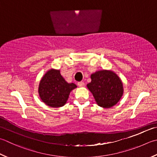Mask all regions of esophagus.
Here are the masks:
<instances>
[{
    "instance_id": "34e87169",
    "label": "esophagus",
    "mask_w": 157,
    "mask_h": 157,
    "mask_svg": "<svg viewBox=\"0 0 157 157\" xmlns=\"http://www.w3.org/2000/svg\"><path fill=\"white\" fill-rule=\"evenodd\" d=\"M78 85L79 86V87H84V86H85V84H84V83L83 82H79L78 83Z\"/></svg>"
}]
</instances>
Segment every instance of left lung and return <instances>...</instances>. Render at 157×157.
I'll use <instances>...</instances> for the list:
<instances>
[{
    "instance_id": "obj_1",
    "label": "left lung",
    "mask_w": 157,
    "mask_h": 157,
    "mask_svg": "<svg viewBox=\"0 0 157 157\" xmlns=\"http://www.w3.org/2000/svg\"><path fill=\"white\" fill-rule=\"evenodd\" d=\"M88 88L99 106L109 108L117 103L123 94V86L118 75L112 71H99L91 75Z\"/></svg>"
}]
</instances>
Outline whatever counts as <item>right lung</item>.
I'll return each mask as SVG.
<instances>
[{
  "label": "right lung",
  "instance_id": "obj_1",
  "mask_svg": "<svg viewBox=\"0 0 157 157\" xmlns=\"http://www.w3.org/2000/svg\"><path fill=\"white\" fill-rule=\"evenodd\" d=\"M77 86L67 83L59 70L51 69L40 81L39 94L43 102L52 107H59L66 103L70 92Z\"/></svg>",
  "mask_w": 157,
  "mask_h": 157
}]
</instances>
